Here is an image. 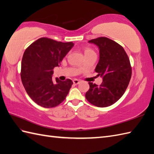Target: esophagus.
<instances>
[{"label":"esophagus","instance_id":"esophagus-1","mask_svg":"<svg viewBox=\"0 0 154 154\" xmlns=\"http://www.w3.org/2000/svg\"><path fill=\"white\" fill-rule=\"evenodd\" d=\"M73 83H74L75 85H78V84H79L80 81L78 80V79H73Z\"/></svg>","mask_w":154,"mask_h":154}]
</instances>
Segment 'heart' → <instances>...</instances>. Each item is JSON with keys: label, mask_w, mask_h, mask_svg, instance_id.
Segmentation results:
<instances>
[{"label": "heart", "mask_w": 154, "mask_h": 154, "mask_svg": "<svg viewBox=\"0 0 154 154\" xmlns=\"http://www.w3.org/2000/svg\"><path fill=\"white\" fill-rule=\"evenodd\" d=\"M84 53L85 54V57H87V56H88V55L92 54H96L95 52H94V51L92 48H90V47H85Z\"/></svg>", "instance_id": "obj_1"}]
</instances>
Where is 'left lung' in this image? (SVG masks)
<instances>
[{"instance_id": "obj_1", "label": "left lung", "mask_w": 154, "mask_h": 154, "mask_svg": "<svg viewBox=\"0 0 154 154\" xmlns=\"http://www.w3.org/2000/svg\"><path fill=\"white\" fill-rule=\"evenodd\" d=\"M100 49V60L95 71L103 77L100 85L89 82L85 97L89 103L98 107L114 104L123 96L131 77L129 59L122 46L108 38L100 37L88 42Z\"/></svg>"}]
</instances>
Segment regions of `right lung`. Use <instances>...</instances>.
I'll list each match as a JSON object with an SVG mask.
<instances>
[{
    "label": "right lung",
    "instance_id": "add662e5",
    "mask_svg": "<svg viewBox=\"0 0 154 154\" xmlns=\"http://www.w3.org/2000/svg\"><path fill=\"white\" fill-rule=\"evenodd\" d=\"M73 45L41 38L26 49L21 62V81L26 93L38 105L52 108L66 99L73 82L69 79L54 81L53 69L60 65Z\"/></svg>",
    "mask_w": 154,
    "mask_h": 154
}]
</instances>
